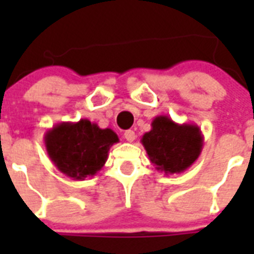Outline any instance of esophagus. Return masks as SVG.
<instances>
[{
    "mask_svg": "<svg viewBox=\"0 0 254 254\" xmlns=\"http://www.w3.org/2000/svg\"><path fill=\"white\" fill-rule=\"evenodd\" d=\"M125 138L127 141H128V142H132V141H133L134 138H136V133H134V132L132 131V129H128V131L125 132Z\"/></svg>",
    "mask_w": 254,
    "mask_h": 254,
    "instance_id": "34e87169",
    "label": "esophagus"
}]
</instances>
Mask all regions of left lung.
Returning <instances> with one entry per match:
<instances>
[{
    "mask_svg": "<svg viewBox=\"0 0 254 254\" xmlns=\"http://www.w3.org/2000/svg\"><path fill=\"white\" fill-rule=\"evenodd\" d=\"M141 142L155 169L169 176L183 173L198 159L203 134L194 123L179 125L168 116H158Z\"/></svg>",
    "mask_w": 254,
    "mask_h": 254,
    "instance_id": "8db88e82",
    "label": "left lung"
}]
</instances>
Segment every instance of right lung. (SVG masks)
<instances>
[{
    "mask_svg": "<svg viewBox=\"0 0 254 254\" xmlns=\"http://www.w3.org/2000/svg\"><path fill=\"white\" fill-rule=\"evenodd\" d=\"M118 141L116 132L99 128L89 120L58 123L44 134L52 163L73 181L95 176L104 167L109 149Z\"/></svg>",
    "mask_w": 254,
    "mask_h": 254,
    "instance_id": "1",
    "label": "right lung"
}]
</instances>
